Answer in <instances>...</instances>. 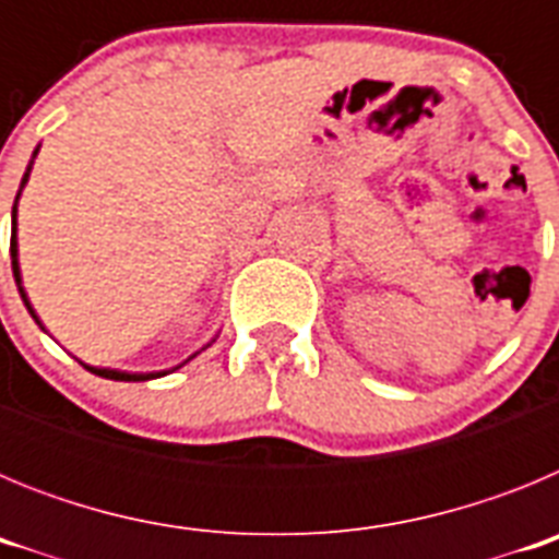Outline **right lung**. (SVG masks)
Listing matches in <instances>:
<instances>
[{
    "instance_id": "add662e5",
    "label": "right lung",
    "mask_w": 559,
    "mask_h": 559,
    "mask_svg": "<svg viewBox=\"0 0 559 559\" xmlns=\"http://www.w3.org/2000/svg\"><path fill=\"white\" fill-rule=\"evenodd\" d=\"M41 147V145H38ZM38 147L36 151H33V159H29V165H27V170H24V176H22V185H19V192H16V201H13V212H10V265H13V276H16V285H19V294H22V302H24V308L29 310V316H33V319H36V324L38 328L44 330V324H41V319H38L36 316V310H33V305H29V299H27V294H24V285H22V269H19V237H16V212H19V199H22V190H24V185H27V179H29V170H33V162H36V156H38ZM215 341V338H212ZM210 341V344H212ZM210 344H206V347H210ZM199 355V353H195ZM195 355H190V358H195ZM187 358V360H190ZM185 360V364H187ZM83 364V360H81ZM83 367L88 369V372H95V374H100V378H108V380H128V383H140V380H153V378H162V374H167V372H173V369H179V367H173V369H162V372H122V369H106V367H88V364H83Z\"/></svg>"
}]
</instances>
